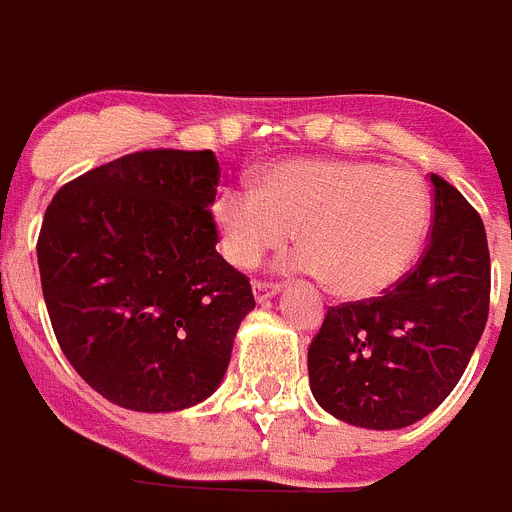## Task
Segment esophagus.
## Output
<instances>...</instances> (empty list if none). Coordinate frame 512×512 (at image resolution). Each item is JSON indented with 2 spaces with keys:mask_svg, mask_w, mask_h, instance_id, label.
<instances>
[{
  "mask_svg": "<svg viewBox=\"0 0 512 512\" xmlns=\"http://www.w3.org/2000/svg\"><path fill=\"white\" fill-rule=\"evenodd\" d=\"M279 292L277 282H264V279H256L253 282V295H256V302H266L269 297H274Z\"/></svg>",
  "mask_w": 512,
  "mask_h": 512,
  "instance_id": "obj_1",
  "label": "esophagus"
}]
</instances>
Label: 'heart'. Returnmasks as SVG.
Returning a JSON list of instances; mask_svg holds the SVG:
<instances>
[{
  "mask_svg": "<svg viewBox=\"0 0 512 512\" xmlns=\"http://www.w3.org/2000/svg\"><path fill=\"white\" fill-rule=\"evenodd\" d=\"M217 233L228 261L253 269L292 241V269L315 274L336 295L377 297L395 287L423 251L431 194L413 171L374 161L289 158L253 187L217 192Z\"/></svg>",
  "mask_w": 512,
  "mask_h": 512,
  "instance_id": "b5f03b06",
  "label": "heart"
}]
</instances>
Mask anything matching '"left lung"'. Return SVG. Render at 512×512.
<instances>
[{"label": "left lung", "mask_w": 512, "mask_h": 512, "mask_svg": "<svg viewBox=\"0 0 512 512\" xmlns=\"http://www.w3.org/2000/svg\"><path fill=\"white\" fill-rule=\"evenodd\" d=\"M431 184V243L415 269L379 297L328 307L307 348L312 395L343 423L392 431L433 413L485 330V225L446 179Z\"/></svg>", "instance_id": "obj_1"}]
</instances>
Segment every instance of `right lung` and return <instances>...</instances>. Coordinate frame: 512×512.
I'll return each mask as SVG.
<instances>
[{"instance_id":"obj_1","label":"right lung","mask_w":512,"mask_h":512,"mask_svg":"<svg viewBox=\"0 0 512 512\" xmlns=\"http://www.w3.org/2000/svg\"><path fill=\"white\" fill-rule=\"evenodd\" d=\"M217 187L212 151L151 148L63 184L45 210L38 266L56 341L120 408L210 397L256 307L246 274L215 251Z\"/></svg>"}]
</instances>
